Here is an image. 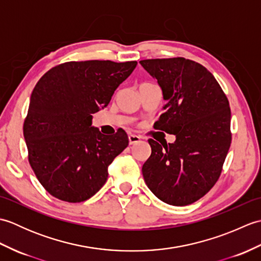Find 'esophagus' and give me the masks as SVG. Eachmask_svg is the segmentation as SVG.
I'll return each instance as SVG.
<instances>
[{"label": "esophagus", "mask_w": 261, "mask_h": 261, "mask_svg": "<svg viewBox=\"0 0 261 261\" xmlns=\"http://www.w3.org/2000/svg\"><path fill=\"white\" fill-rule=\"evenodd\" d=\"M142 138L140 136H137V135H129V143L130 145H135V143H138Z\"/></svg>", "instance_id": "esophagus-1"}]
</instances>
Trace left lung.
I'll return each mask as SVG.
<instances>
[{"label": "left lung", "instance_id": "8db88e82", "mask_svg": "<svg viewBox=\"0 0 261 261\" xmlns=\"http://www.w3.org/2000/svg\"><path fill=\"white\" fill-rule=\"evenodd\" d=\"M166 104L156 130L175 135L174 143L149 139L151 154L142 166L147 186L163 202L184 206L218 181L231 145L228 97L212 73L182 57L145 59Z\"/></svg>", "mask_w": 261, "mask_h": 261}]
</instances>
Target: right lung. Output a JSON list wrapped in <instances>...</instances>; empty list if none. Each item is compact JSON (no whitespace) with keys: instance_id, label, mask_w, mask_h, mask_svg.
Returning <instances> with one entry per match:
<instances>
[{"instance_id":"right-lung-1","label":"right lung","mask_w":261,"mask_h":261,"mask_svg":"<svg viewBox=\"0 0 261 261\" xmlns=\"http://www.w3.org/2000/svg\"><path fill=\"white\" fill-rule=\"evenodd\" d=\"M137 62H68L43 75L23 123L28 159L43 188L69 203L86 201L108 179V168L129 145L124 130L109 138L92 114L110 103Z\"/></svg>"}]
</instances>
